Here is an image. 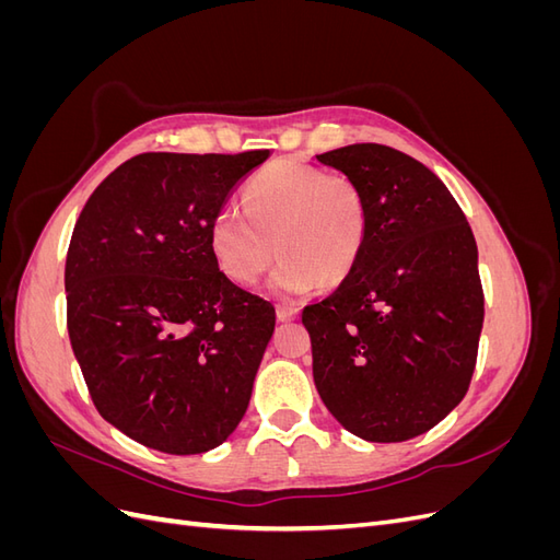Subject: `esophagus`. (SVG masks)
<instances>
[{"label":"esophagus","mask_w":560,"mask_h":560,"mask_svg":"<svg viewBox=\"0 0 560 560\" xmlns=\"http://www.w3.org/2000/svg\"><path fill=\"white\" fill-rule=\"evenodd\" d=\"M276 313H278L280 322H292V319L299 317V308L296 306H278Z\"/></svg>","instance_id":"34e87169"}]
</instances>
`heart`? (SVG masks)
<instances>
[{
    "instance_id": "b5f03b06",
    "label": "heart",
    "mask_w": 560,
    "mask_h": 560,
    "mask_svg": "<svg viewBox=\"0 0 560 560\" xmlns=\"http://www.w3.org/2000/svg\"><path fill=\"white\" fill-rule=\"evenodd\" d=\"M366 229V196L352 177L273 163L249 179L243 208L226 206L212 217L210 247L224 276L238 284L257 282L278 252L270 287L299 296L322 280L343 282L362 257Z\"/></svg>"
}]
</instances>
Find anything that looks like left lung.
I'll return each instance as SVG.
<instances>
[{"instance_id":"1","label":"left lung","mask_w":560,"mask_h":560,"mask_svg":"<svg viewBox=\"0 0 560 560\" xmlns=\"http://www.w3.org/2000/svg\"><path fill=\"white\" fill-rule=\"evenodd\" d=\"M362 186L369 229L352 273L303 308L315 387L366 442L432 430L467 395L483 327L477 241L430 167L383 144L317 156Z\"/></svg>"}]
</instances>
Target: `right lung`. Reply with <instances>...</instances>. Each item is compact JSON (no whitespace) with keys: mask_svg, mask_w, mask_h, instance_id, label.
Wrapping results in <instances>:
<instances>
[{"mask_svg":"<svg viewBox=\"0 0 560 560\" xmlns=\"http://www.w3.org/2000/svg\"><path fill=\"white\" fill-rule=\"evenodd\" d=\"M266 159L149 151L118 165L77 219L70 343L100 416L147 448L206 453L247 411L276 308L219 270L210 224Z\"/></svg>","mask_w":560,"mask_h":560,"instance_id":"right-lung-1","label":"right lung"}]
</instances>
